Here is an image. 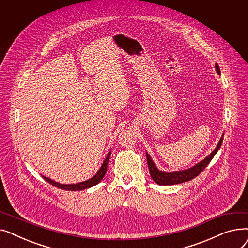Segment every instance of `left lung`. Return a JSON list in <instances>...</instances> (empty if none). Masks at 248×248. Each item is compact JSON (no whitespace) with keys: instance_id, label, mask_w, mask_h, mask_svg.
Returning <instances> with one entry per match:
<instances>
[{"instance_id":"left-lung-1","label":"left lung","mask_w":248,"mask_h":248,"mask_svg":"<svg viewBox=\"0 0 248 248\" xmlns=\"http://www.w3.org/2000/svg\"><path fill=\"white\" fill-rule=\"evenodd\" d=\"M215 69H216L217 74L220 75V68H219L217 63H215ZM223 136L224 135L222 134V136H221V138H220V140L218 141L216 148L210 153L209 155H207V157L204 160L200 161L197 164H195L193 167L185 169V170H181V171L164 172V171L159 170L158 167L155 166V164L152 160L151 155L148 154V152H146L147 161H148V165H149V170H150V174H151L152 179L159 185H175V184L183 183V182L190 181L193 178L197 177L207 167V165L210 163V161L213 159L215 154L220 149L221 145H222Z\"/></svg>"}]
</instances>
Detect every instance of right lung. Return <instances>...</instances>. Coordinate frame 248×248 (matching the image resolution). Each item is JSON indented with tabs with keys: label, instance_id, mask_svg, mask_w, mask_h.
Listing matches in <instances>:
<instances>
[{
	"label": "right lung",
	"instance_id": "obj_1",
	"mask_svg": "<svg viewBox=\"0 0 248 248\" xmlns=\"http://www.w3.org/2000/svg\"><path fill=\"white\" fill-rule=\"evenodd\" d=\"M110 154L111 152L109 151L108 154L107 155L106 159L103 160L99 170L97 171V173L93 176L91 177L90 179L86 180V181H83V182H79V183H75V184H60L58 183V182L52 180L48 177H45L43 175H41L48 183L52 184L53 186L59 188V189H62V190H66V191H81V190H85V189H88V188H91L93 187L95 185H97L99 182L103 179L104 175H106L107 173V170H108V162H109V157H110Z\"/></svg>",
	"mask_w": 248,
	"mask_h": 248
}]
</instances>
